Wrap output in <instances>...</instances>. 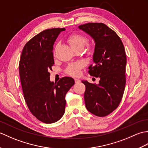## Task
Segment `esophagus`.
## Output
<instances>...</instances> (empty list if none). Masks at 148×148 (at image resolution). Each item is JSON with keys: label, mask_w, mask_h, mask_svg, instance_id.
I'll list each match as a JSON object with an SVG mask.
<instances>
[{"label": "esophagus", "mask_w": 148, "mask_h": 148, "mask_svg": "<svg viewBox=\"0 0 148 148\" xmlns=\"http://www.w3.org/2000/svg\"><path fill=\"white\" fill-rule=\"evenodd\" d=\"M74 80H75V83H79L80 82V81H81L80 79H77V78H75Z\"/></svg>", "instance_id": "esophagus-1"}]
</instances>
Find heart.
<instances>
[{
	"mask_svg": "<svg viewBox=\"0 0 148 148\" xmlns=\"http://www.w3.org/2000/svg\"><path fill=\"white\" fill-rule=\"evenodd\" d=\"M68 42L73 49L77 48L83 49L86 42V40L85 37L79 35V34H74V35L69 37ZM83 63L81 62L72 63L68 66L67 72L72 76H78L80 73L81 69L83 67Z\"/></svg>",
	"mask_w": 148,
	"mask_h": 148,
	"instance_id": "1",
	"label": "heart"
}]
</instances>
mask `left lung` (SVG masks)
Wrapping results in <instances>:
<instances>
[{"label": "left lung", "mask_w": 148, "mask_h": 148, "mask_svg": "<svg viewBox=\"0 0 148 148\" xmlns=\"http://www.w3.org/2000/svg\"><path fill=\"white\" fill-rule=\"evenodd\" d=\"M95 42L91 76L100 77L98 84L82 81L87 110L103 117L118 108L123 95L127 58L124 46L116 33L102 23H89L78 27Z\"/></svg>", "instance_id": "left-lung-1"}]
</instances>
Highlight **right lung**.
<instances>
[{
	"label": "right lung",
	"mask_w": 148,
	"mask_h": 148,
	"mask_svg": "<svg viewBox=\"0 0 148 148\" xmlns=\"http://www.w3.org/2000/svg\"><path fill=\"white\" fill-rule=\"evenodd\" d=\"M65 29L42 31L28 42L21 53L19 72L25 100L32 114L45 123L58 121L65 110V95L74 79L64 77L50 81L49 70L54 64L53 48Z\"/></svg>",
	"instance_id": "1"
}]
</instances>
